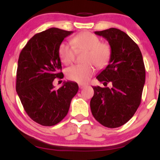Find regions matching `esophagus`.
Returning a JSON list of instances; mask_svg holds the SVG:
<instances>
[{
	"label": "esophagus",
	"mask_w": 160,
	"mask_h": 160,
	"mask_svg": "<svg viewBox=\"0 0 160 160\" xmlns=\"http://www.w3.org/2000/svg\"><path fill=\"white\" fill-rule=\"evenodd\" d=\"M86 86V85H84V84H79V88L80 89H82L83 88H85Z\"/></svg>",
	"instance_id": "1"
}]
</instances>
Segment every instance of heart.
Listing matches in <instances>:
<instances>
[{
	"label": "heart",
	"mask_w": 160,
	"mask_h": 160,
	"mask_svg": "<svg viewBox=\"0 0 160 160\" xmlns=\"http://www.w3.org/2000/svg\"><path fill=\"white\" fill-rule=\"evenodd\" d=\"M72 45L62 42L58 48V54L61 61L65 65L75 59V51L84 50L85 54L83 61L85 63L68 68L66 75L68 79L79 83H86L95 72V68H103L110 62L112 50L110 45L101 42L97 35L92 32H84L75 36L71 40Z\"/></svg>",
	"instance_id": "1"
}]
</instances>
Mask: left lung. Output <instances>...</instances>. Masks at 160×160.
<instances>
[{"label": "left lung", "instance_id": "left-lung-1", "mask_svg": "<svg viewBox=\"0 0 160 160\" xmlns=\"http://www.w3.org/2000/svg\"><path fill=\"white\" fill-rule=\"evenodd\" d=\"M95 34L109 42L112 55L109 64L96 78L104 85L94 86L91 112L101 125L110 128L123 125L132 118L141 102L145 82V68L140 50L129 35L111 28Z\"/></svg>", "mask_w": 160, "mask_h": 160}]
</instances>
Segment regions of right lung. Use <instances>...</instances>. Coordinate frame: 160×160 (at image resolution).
<instances>
[{"label": "right lung", "instance_id": "add662e5", "mask_svg": "<svg viewBox=\"0 0 160 160\" xmlns=\"http://www.w3.org/2000/svg\"><path fill=\"white\" fill-rule=\"evenodd\" d=\"M73 31L51 28L35 34L20 53L16 76V92L25 112L43 126L60 122L69 110L78 91L72 81L63 82L55 90L53 81L62 78L58 48Z\"/></svg>", "mask_w": 160, "mask_h": 160}]
</instances>
